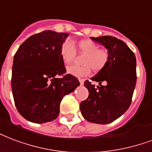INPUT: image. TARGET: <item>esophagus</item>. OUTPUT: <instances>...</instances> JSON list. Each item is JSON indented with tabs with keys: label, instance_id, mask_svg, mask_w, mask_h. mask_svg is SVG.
Listing matches in <instances>:
<instances>
[{
	"label": "esophagus",
	"instance_id": "esophagus-1",
	"mask_svg": "<svg viewBox=\"0 0 152 152\" xmlns=\"http://www.w3.org/2000/svg\"><path fill=\"white\" fill-rule=\"evenodd\" d=\"M79 81H80V85H83L84 83V79H79Z\"/></svg>",
	"mask_w": 152,
	"mask_h": 152
}]
</instances>
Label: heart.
<instances>
[{
	"instance_id": "b5f03b06",
	"label": "heart",
	"mask_w": 152,
	"mask_h": 152,
	"mask_svg": "<svg viewBox=\"0 0 152 152\" xmlns=\"http://www.w3.org/2000/svg\"><path fill=\"white\" fill-rule=\"evenodd\" d=\"M77 48L80 53L85 54L83 59V66L71 65L67 68L69 74L77 77L88 76L91 69L95 72L102 71L109 62L110 53L108 49L99 48L98 44L91 40H83L79 41ZM76 49L75 45L70 40H65L61 47V60L65 64H70L76 57Z\"/></svg>"
}]
</instances>
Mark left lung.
<instances>
[{
    "mask_svg": "<svg viewBox=\"0 0 152 152\" xmlns=\"http://www.w3.org/2000/svg\"><path fill=\"white\" fill-rule=\"evenodd\" d=\"M91 39L108 49L110 60L91 79L99 82V86L95 87L88 80L84 82L89 95L80 107L88 121L107 124L120 117L130 107L137 78L136 59L128 46L116 37L104 36Z\"/></svg>",
    "mask_w": 152,
    "mask_h": 152,
    "instance_id": "left-lung-1",
    "label": "left lung"
}]
</instances>
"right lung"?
Here are the masks:
<instances>
[{"instance_id":"1","label":"right lung","mask_w":152,"mask_h":152,"mask_svg":"<svg viewBox=\"0 0 152 152\" xmlns=\"http://www.w3.org/2000/svg\"><path fill=\"white\" fill-rule=\"evenodd\" d=\"M66 32L46 30L32 35L15 53L12 71V91L17 109L23 117L36 124L58 117L65 95L80 85L78 79L66 74L61 47ZM62 75L61 78L57 76Z\"/></svg>"}]
</instances>
